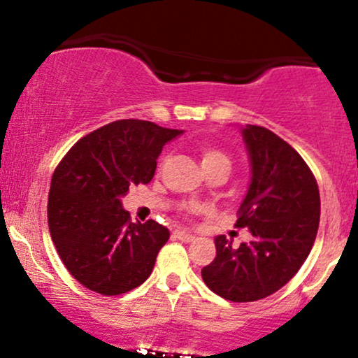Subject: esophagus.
<instances>
[{
    "instance_id": "1",
    "label": "esophagus",
    "mask_w": 358,
    "mask_h": 358,
    "mask_svg": "<svg viewBox=\"0 0 358 358\" xmlns=\"http://www.w3.org/2000/svg\"><path fill=\"white\" fill-rule=\"evenodd\" d=\"M175 237L180 239L182 242H193L195 241V236L190 232H185V231H175Z\"/></svg>"
}]
</instances>
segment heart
Segmentation results:
<instances>
[{
  "label": "heart",
  "mask_w": 358,
  "mask_h": 358,
  "mask_svg": "<svg viewBox=\"0 0 358 358\" xmlns=\"http://www.w3.org/2000/svg\"><path fill=\"white\" fill-rule=\"evenodd\" d=\"M200 158H202L203 170L213 166H222L227 171H231V158L225 153H222L220 150H215V148H202Z\"/></svg>",
  "instance_id": "obj_1"
}]
</instances>
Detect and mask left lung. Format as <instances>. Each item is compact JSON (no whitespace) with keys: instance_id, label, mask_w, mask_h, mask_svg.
<instances>
[{"instance_id":"1","label":"left lung","mask_w":358,"mask_h":358,"mask_svg":"<svg viewBox=\"0 0 358 358\" xmlns=\"http://www.w3.org/2000/svg\"><path fill=\"white\" fill-rule=\"evenodd\" d=\"M241 133L250 182L236 225L252 239L234 249L217 236V256L202 269L205 285L234 303L281 289L306 261L320 224L318 185L296 150L266 127L245 124Z\"/></svg>"}]
</instances>
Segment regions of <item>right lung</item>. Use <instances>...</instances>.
<instances>
[{
    "label": "right lung",
    "instance_id": "1",
    "mask_svg": "<svg viewBox=\"0 0 358 358\" xmlns=\"http://www.w3.org/2000/svg\"><path fill=\"white\" fill-rule=\"evenodd\" d=\"M183 131L122 119L71 148L52 176L48 229L57 252L82 286L116 296L150 278L170 231L155 220H129L122 196L150 183L156 159Z\"/></svg>",
    "mask_w": 358,
    "mask_h": 358
}]
</instances>
